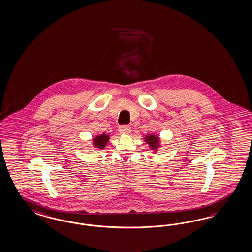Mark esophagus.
Listing matches in <instances>:
<instances>
[{"instance_id": "obj_1", "label": "esophagus", "mask_w": 252, "mask_h": 252, "mask_svg": "<svg viewBox=\"0 0 252 252\" xmlns=\"http://www.w3.org/2000/svg\"><path fill=\"white\" fill-rule=\"evenodd\" d=\"M130 127H129V125H122V126H120L119 127V131L121 132V133H123V134H128L130 132Z\"/></svg>"}]
</instances>
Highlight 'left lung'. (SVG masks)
Segmentation results:
<instances>
[{
    "mask_svg": "<svg viewBox=\"0 0 252 252\" xmlns=\"http://www.w3.org/2000/svg\"><path fill=\"white\" fill-rule=\"evenodd\" d=\"M145 142L148 143L149 146L153 149H158L159 142L158 137L149 134V135L145 137Z\"/></svg>",
    "mask_w": 252,
    "mask_h": 252,
    "instance_id": "obj_1",
    "label": "left lung"
}]
</instances>
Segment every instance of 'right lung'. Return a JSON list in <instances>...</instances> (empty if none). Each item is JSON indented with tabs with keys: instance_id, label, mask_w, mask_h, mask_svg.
<instances>
[{
	"instance_id": "right-lung-1",
	"label": "right lung",
	"mask_w": 252,
	"mask_h": 252,
	"mask_svg": "<svg viewBox=\"0 0 252 252\" xmlns=\"http://www.w3.org/2000/svg\"><path fill=\"white\" fill-rule=\"evenodd\" d=\"M108 135H107L106 133H103L102 135L95 137V139H94L93 143L96 148L103 149V148L106 146V144L108 143Z\"/></svg>"
}]
</instances>
